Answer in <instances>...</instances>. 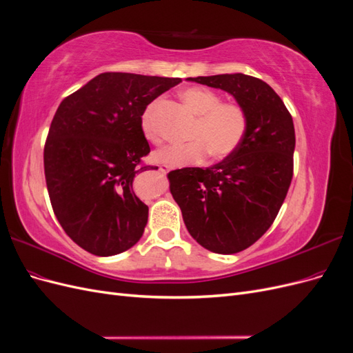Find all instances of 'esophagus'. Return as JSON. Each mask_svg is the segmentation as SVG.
Masks as SVG:
<instances>
[{
  "label": "esophagus",
  "mask_w": 353,
  "mask_h": 353,
  "mask_svg": "<svg viewBox=\"0 0 353 353\" xmlns=\"http://www.w3.org/2000/svg\"><path fill=\"white\" fill-rule=\"evenodd\" d=\"M159 170H160V174H166L168 170H169V168H168L166 165H160V166H159Z\"/></svg>",
  "instance_id": "esophagus-1"
}]
</instances>
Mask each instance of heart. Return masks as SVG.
Here are the masks:
<instances>
[{
    "instance_id": "1",
    "label": "heart",
    "mask_w": 353,
    "mask_h": 353,
    "mask_svg": "<svg viewBox=\"0 0 353 353\" xmlns=\"http://www.w3.org/2000/svg\"><path fill=\"white\" fill-rule=\"evenodd\" d=\"M179 97L197 119L191 128L190 143L168 145L154 154L159 163L172 168L197 166L205 163L208 154L222 160L236 153L244 141L249 128V117L241 104L221 101V95L205 87H188ZM156 101L147 105L141 116V131L148 141H160L153 122Z\"/></svg>"
}]
</instances>
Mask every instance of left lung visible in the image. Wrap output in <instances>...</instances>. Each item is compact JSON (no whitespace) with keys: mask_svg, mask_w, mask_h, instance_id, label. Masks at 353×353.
I'll return each mask as SVG.
<instances>
[{"mask_svg":"<svg viewBox=\"0 0 353 353\" xmlns=\"http://www.w3.org/2000/svg\"><path fill=\"white\" fill-rule=\"evenodd\" d=\"M190 81L230 92L249 117L236 153L212 168L168 174L191 237L210 252L232 254L258 241L279 215L293 178L294 125L279 94L259 78L225 73Z\"/></svg>","mask_w":353,"mask_h":353,"instance_id":"obj_1","label":"left lung"}]
</instances>
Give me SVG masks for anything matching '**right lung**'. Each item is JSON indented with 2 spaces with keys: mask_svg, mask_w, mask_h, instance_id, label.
I'll return each instance as SVG.
<instances>
[{
  "mask_svg": "<svg viewBox=\"0 0 353 353\" xmlns=\"http://www.w3.org/2000/svg\"><path fill=\"white\" fill-rule=\"evenodd\" d=\"M179 82L105 72L60 103L44 145L46 183L61 228L83 250L112 256L141 239L148 208L132 181L157 169L143 160L150 145L141 116Z\"/></svg>",
  "mask_w": 353,
  "mask_h": 353,
  "instance_id": "right-lung-1",
  "label": "right lung"
}]
</instances>
